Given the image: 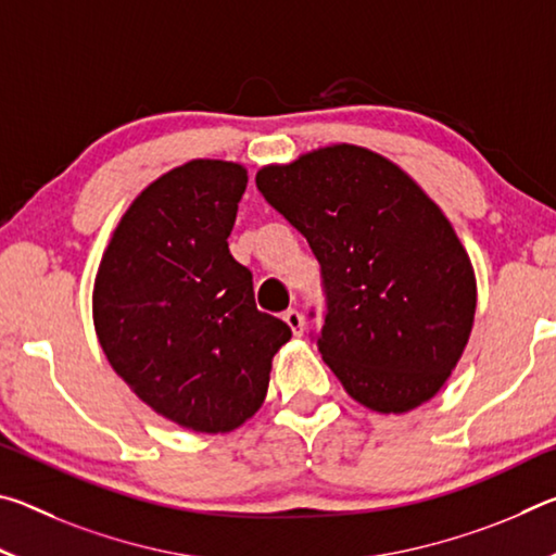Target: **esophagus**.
<instances>
[{
	"instance_id": "1",
	"label": "esophagus",
	"mask_w": 556,
	"mask_h": 556,
	"mask_svg": "<svg viewBox=\"0 0 556 556\" xmlns=\"http://www.w3.org/2000/svg\"><path fill=\"white\" fill-rule=\"evenodd\" d=\"M285 321H287V326L291 328V333H294V336L304 333V316H301L296 308H289V312H285Z\"/></svg>"
}]
</instances>
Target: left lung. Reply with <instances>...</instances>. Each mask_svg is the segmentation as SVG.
<instances>
[{"label":"left lung","instance_id":"8db88e82","mask_svg":"<svg viewBox=\"0 0 556 556\" xmlns=\"http://www.w3.org/2000/svg\"><path fill=\"white\" fill-rule=\"evenodd\" d=\"M255 181L321 265L326 314L314 338L345 392L382 414L434 397L476 314L473 267L439 205L353 144L265 166Z\"/></svg>","mask_w":556,"mask_h":556}]
</instances>
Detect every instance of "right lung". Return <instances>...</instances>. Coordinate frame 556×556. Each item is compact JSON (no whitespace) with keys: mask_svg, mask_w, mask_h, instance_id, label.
Masks as SVG:
<instances>
[{"mask_svg":"<svg viewBox=\"0 0 556 556\" xmlns=\"http://www.w3.org/2000/svg\"><path fill=\"white\" fill-rule=\"evenodd\" d=\"M248 172L195 159L156 178L102 255L92 318L102 351L139 400L186 429H238L265 402L291 328L260 312L228 238Z\"/></svg>","mask_w":556,"mask_h":556,"instance_id":"obj_1","label":"right lung"}]
</instances>
